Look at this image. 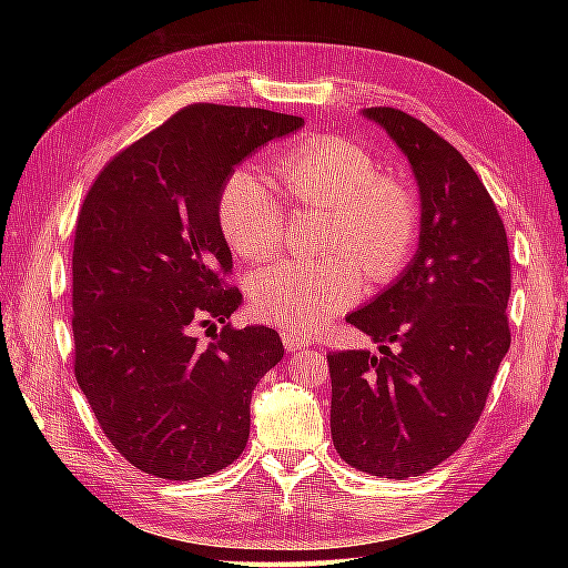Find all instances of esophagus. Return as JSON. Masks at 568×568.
<instances>
[{
  "label": "esophagus",
  "instance_id": "esophagus-1",
  "mask_svg": "<svg viewBox=\"0 0 568 568\" xmlns=\"http://www.w3.org/2000/svg\"><path fill=\"white\" fill-rule=\"evenodd\" d=\"M283 344L287 352H303V348L310 346L312 342H310V336H303L297 332H283Z\"/></svg>",
  "mask_w": 568,
  "mask_h": 568
}]
</instances>
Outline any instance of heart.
I'll use <instances>...</instances> for the list:
<instances>
[{
    "label": "heart",
    "instance_id": "obj_1",
    "mask_svg": "<svg viewBox=\"0 0 568 568\" xmlns=\"http://www.w3.org/2000/svg\"><path fill=\"white\" fill-rule=\"evenodd\" d=\"M283 187L305 207L329 210L322 226L324 258H287L258 268L251 277L256 315L285 332H317L332 315L358 297V268L368 281L400 273L419 229L415 192L378 175L371 155L342 139H310L277 163ZM216 220L239 256L265 258L283 241V207L273 187L236 168L216 200Z\"/></svg>",
    "mask_w": 568,
    "mask_h": 568
}]
</instances>
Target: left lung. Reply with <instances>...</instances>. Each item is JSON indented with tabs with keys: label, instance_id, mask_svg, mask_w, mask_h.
Instances as JSON below:
<instances>
[{
	"label": "left lung",
	"instance_id": "8db88e82",
	"mask_svg": "<svg viewBox=\"0 0 568 568\" xmlns=\"http://www.w3.org/2000/svg\"><path fill=\"white\" fill-rule=\"evenodd\" d=\"M419 187L413 261L346 322L381 344L332 352V439L378 478L422 476L462 446L510 348V251L500 214L449 141L393 106H371Z\"/></svg>",
	"mask_w": 568,
	"mask_h": 568
}]
</instances>
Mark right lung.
<instances>
[{
  "label": "right lung",
  "instance_id": "right-lung-1",
  "mask_svg": "<svg viewBox=\"0 0 568 568\" xmlns=\"http://www.w3.org/2000/svg\"><path fill=\"white\" fill-rule=\"evenodd\" d=\"M303 116L190 104L104 165L72 248L75 378L106 439L143 474L192 480L241 456L251 393L283 358L275 329L226 320L232 251L216 200L234 168ZM220 321L207 347L195 326Z\"/></svg>",
  "mask_w": 568,
  "mask_h": 568
}]
</instances>
